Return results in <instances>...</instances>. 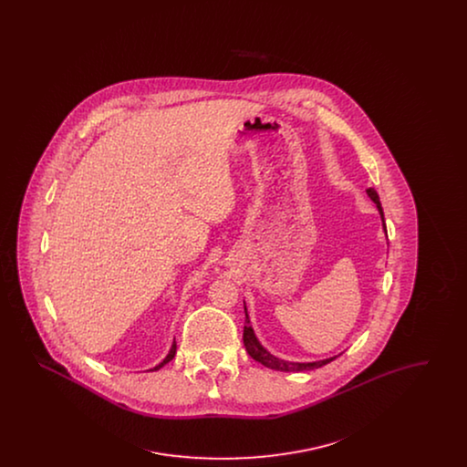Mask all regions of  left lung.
<instances>
[{
	"instance_id": "obj_1",
	"label": "left lung",
	"mask_w": 467,
	"mask_h": 467,
	"mask_svg": "<svg viewBox=\"0 0 467 467\" xmlns=\"http://www.w3.org/2000/svg\"><path fill=\"white\" fill-rule=\"evenodd\" d=\"M366 192H368V196H369L371 200L375 201L378 212H379V215H381V221H383V229H385V233H387L385 219H383V210H381V202H379V198H378L377 191H375L373 187H369ZM244 315H246V308H244ZM244 348H246V352H248V356L252 357L254 360L261 362L263 366H266L269 369L285 371V373H299V371L317 369V368H322V366L329 364L331 360H334V358L337 357H331V358L318 360V362H289V360H282V358H278V357L271 356L266 348L257 341V337H255V334H254V329H252V326H250L248 315L244 317Z\"/></svg>"
}]
</instances>
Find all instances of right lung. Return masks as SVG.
Instances as JSON below:
<instances>
[{
  "label": "right lung",
  "instance_id": "right-lung-1",
  "mask_svg": "<svg viewBox=\"0 0 467 467\" xmlns=\"http://www.w3.org/2000/svg\"><path fill=\"white\" fill-rule=\"evenodd\" d=\"M175 354H177V343L173 341V345H171V350H170V354H168V356H166V358H164V360H162V362H161L159 366H156V368H154L152 371H157V369H161V368H162L164 364H168V362H170V360H171V358L175 357Z\"/></svg>",
  "mask_w": 467,
  "mask_h": 467
}]
</instances>
